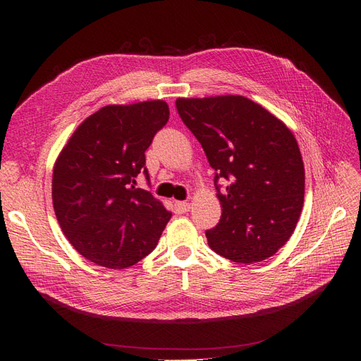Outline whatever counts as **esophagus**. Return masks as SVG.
I'll return each mask as SVG.
<instances>
[{
	"instance_id": "obj_1",
	"label": "esophagus",
	"mask_w": 361,
	"mask_h": 361,
	"mask_svg": "<svg viewBox=\"0 0 361 361\" xmlns=\"http://www.w3.org/2000/svg\"><path fill=\"white\" fill-rule=\"evenodd\" d=\"M174 209L178 214H185L191 209V204L188 202H174Z\"/></svg>"
}]
</instances>
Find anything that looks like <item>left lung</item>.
Masks as SVG:
<instances>
[{
	"label": "left lung",
	"instance_id": "obj_1",
	"mask_svg": "<svg viewBox=\"0 0 361 361\" xmlns=\"http://www.w3.org/2000/svg\"><path fill=\"white\" fill-rule=\"evenodd\" d=\"M182 122L216 171L223 214L207 244L236 264L262 262L285 245L304 203V164L290 129L245 96L178 97ZM231 180L226 190L218 178Z\"/></svg>",
	"mask_w": 361,
	"mask_h": 361
}]
</instances>
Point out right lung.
Masks as SVG:
<instances>
[{
  "label": "right lung",
  "mask_w": 361,
  "mask_h": 361,
  "mask_svg": "<svg viewBox=\"0 0 361 361\" xmlns=\"http://www.w3.org/2000/svg\"><path fill=\"white\" fill-rule=\"evenodd\" d=\"M164 101L106 105L75 129L54 164L52 203L78 253L110 269L135 265L154 250L171 214L135 188L145 152L169 122Z\"/></svg>",
  "instance_id": "right-lung-1"
}]
</instances>
